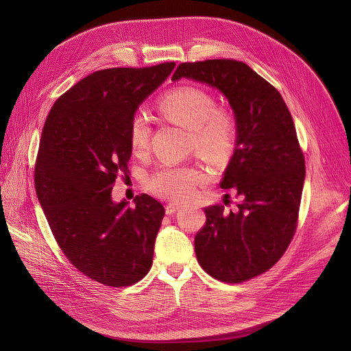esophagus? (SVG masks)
I'll return each instance as SVG.
<instances>
[{
    "instance_id": "obj_1",
    "label": "esophagus",
    "mask_w": 351,
    "mask_h": 351,
    "mask_svg": "<svg viewBox=\"0 0 351 351\" xmlns=\"http://www.w3.org/2000/svg\"><path fill=\"white\" fill-rule=\"evenodd\" d=\"M179 209H180V205H176V204H169V205H166V208H165V212H166V215H173V213H176Z\"/></svg>"
}]
</instances>
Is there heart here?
<instances>
[{
  "label": "heart",
  "mask_w": 351,
  "mask_h": 351,
  "mask_svg": "<svg viewBox=\"0 0 351 351\" xmlns=\"http://www.w3.org/2000/svg\"><path fill=\"white\" fill-rule=\"evenodd\" d=\"M160 115L191 132L195 151L212 163H222L232 155L237 129L230 112L216 108L215 98L206 90L193 86H180L166 94L159 102ZM151 125L143 114H136L129 125V143L135 154L147 149ZM204 173L193 166L165 165L149 179V191L172 202L191 197Z\"/></svg>",
  "instance_id": "1"
}]
</instances>
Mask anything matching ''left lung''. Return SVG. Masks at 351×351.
<instances>
[{"instance_id": "obj_1", "label": "left lung", "mask_w": 351, "mask_h": 351, "mask_svg": "<svg viewBox=\"0 0 351 351\" xmlns=\"http://www.w3.org/2000/svg\"><path fill=\"white\" fill-rule=\"evenodd\" d=\"M182 78L217 89L233 110L237 138L220 188L239 202L229 213L205 208L195 252L215 279L241 283L278 262L296 230L306 175L296 129L279 90L241 61L180 64L172 81Z\"/></svg>"}]
</instances>
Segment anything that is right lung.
Returning a JSON list of instances; mask_svg holds the SVG:
<instances>
[{"mask_svg": "<svg viewBox=\"0 0 351 351\" xmlns=\"http://www.w3.org/2000/svg\"><path fill=\"white\" fill-rule=\"evenodd\" d=\"M173 68L90 73L57 99L43 129L34 180L48 225L69 262L106 286H131L152 266L162 204L142 193L129 208L112 188L129 172L132 118Z\"/></svg>", "mask_w": 351, "mask_h": 351, "instance_id": "obj_1", "label": "right lung"}]
</instances>
